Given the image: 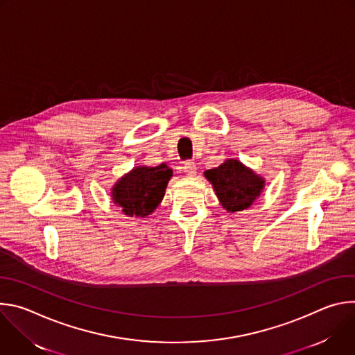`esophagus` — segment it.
<instances>
[{
	"label": "esophagus",
	"instance_id": "34e87169",
	"mask_svg": "<svg viewBox=\"0 0 355 355\" xmlns=\"http://www.w3.org/2000/svg\"><path fill=\"white\" fill-rule=\"evenodd\" d=\"M182 168H184V173H185L187 175H189V177H192V175L196 174V166H195L193 162H187Z\"/></svg>",
	"mask_w": 355,
	"mask_h": 355
}]
</instances>
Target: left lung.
I'll return each mask as SVG.
<instances>
[{
	"mask_svg": "<svg viewBox=\"0 0 355 355\" xmlns=\"http://www.w3.org/2000/svg\"><path fill=\"white\" fill-rule=\"evenodd\" d=\"M204 175L212 184L220 205L229 214L248 209L266 187L264 177L237 159H227L219 167L207 170Z\"/></svg>",
	"mask_w": 355,
	"mask_h": 355,
	"instance_id": "1",
	"label": "left lung"
}]
</instances>
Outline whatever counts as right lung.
Listing matches in <instances>:
<instances>
[{
  "label": "right lung",
  "mask_w": 355,
  "mask_h": 355,
  "mask_svg": "<svg viewBox=\"0 0 355 355\" xmlns=\"http://www.w3.org/2000/svg\"><path fill=\"white\" fill-rule=\"evenodd\" d=\"M173 170L166 164L136 166L111 189V199L126 216L146 218L153 214L166 195Z\"/></svg>",
  "instance_id": "add662e5"
}]
</instances>
